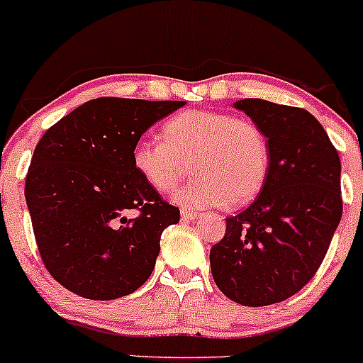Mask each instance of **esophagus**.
I'll return each mask as SVG.
<instances>
[{
    "instance_id": "esophagus-1",
    "label": "esophagus",
    "mask_w": 363,
    "mask_h": 363,
    "mask_svg": "<svg viewBox=\"0 0 363 363\" xmlns=\"http://www.w3.org/2000/svg\"><path fill=\"white\" fill-rule=\"evenodd\" d=\"M199 213H195V211H189V209H182V218L186 219V221H195V219L199 218Z\"/></svg>"
}]
</instances>
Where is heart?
I'll use <instances>...</instances> for the list:
<instances>
[{"mask_svg":"<svg viewBox=\"0 0 363 363\" xmlns=\"http://www.w3.org/2000/svg\"><path fill=\"white\" fill-rule=\"evenodd\" d=\"M269 144L248 118L213 109H189L162 125V140L140 138L132 164L152 190L168 194L186 169L195 177L173 194L186 209L242 206L262 190L269 173Z\"/></svg>","mask_w":363,"mask_h":363,"instance_id":"b5f03b06","label":"heart"}]
</instances>
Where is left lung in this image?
Here are the masks:
<instances>
[{"label":"left lung","instance_id":"obj_1","mask_svg":"<svg viewBox=\"0 0 363 363\" xmlns=\"http://www.w3.org/2000/svg\"><path fill=\"white\" fill-rule=\"evenodd\" d=\"M233 106L262 128L269 173L255 201L226 218L211 271L228 298L264 307L302 290L323 264L343 214L341 162L307 109L264 99Z\"/></svg>","mask_w":363,"mask_h":363}]
</instances>
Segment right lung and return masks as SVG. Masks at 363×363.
Listing matches in <instances>:
<instances>
[{"label":"right lung","mask_w":363,"mask_h":363,"mask_svg":"<svg viewBox=\"0 0 363 363\" xmlns=\"http://www.w3.org/2000/svg\"><path fill=\"white\" fill-rule=\"evenodd\" d=\"M185 104L97 97L61 118L35 145L26 201L44 266L67 290L115 300L152 274L162 231L180 221V209L138 177L132 149Z\"/></svg>","instance_id":"right-lung-1"}]
</instances>
